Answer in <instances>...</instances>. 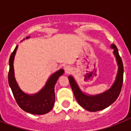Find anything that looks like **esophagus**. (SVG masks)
Here are the masks:
<instances>
[{
	"instance_id": "1",
	"label": "esophagus",
	"mask_w": 131,
	"mask_h": 131,
	"mask_svg": "<svg viewBox=\"0 0 131 131\" xmlns=\"http://www.w3.org/2000/svg\"><path fill=\"white\" fill-rule=\"evenodd\" d=\"M64 71H65L66 73H69L71 71V68L69 65H65L64 67Z\"/></svg>"
}]
</instances>
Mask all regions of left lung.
<instances>
[{"label":"left lung","mask_w":131,"mask_h":131,"mask_svg":"<svg viewBox=\"0 0 131 131\" xmlns=\"http://www.w3.org/2000/svg\"><path fill=\"white\" fill-rule=\"evenodd\" d=\"M111 47L114 49V55L116 56L118 64V73L116 82L110 90L101 94L96 96H88L84 94L80 90L78 84L75 82L73 78L69 77L70 85L73 91L77 101L85 110L89 112H97L107 107L114 103L120 94L123 84L124 67L121 57L119 55L118 50L116 45L112 44Z\"/></svg>","instance_id":"obj_1"}]
</instances>
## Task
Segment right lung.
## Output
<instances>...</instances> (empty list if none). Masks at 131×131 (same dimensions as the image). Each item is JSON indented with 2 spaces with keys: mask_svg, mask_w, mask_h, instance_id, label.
I'll return each instance as SVG.
<instances>
[{
  "mask_svg": "<svg viewBox=\"0 0 131 131\" xmlns=\"http://www.w3.org/2000/svg\"><path fill=\"white\" fill-rule=\"evenodd\" d=\"M26 38L28 39L29 37ZM17 48V46H16L11 53L9 61V71L8 73V82L11 91L13 92V96L17 105L24 111L30 114L37 115L47 114L52 110L55 101V84H56L60 76L63 74L64 70L60 69L53 74L49 78L45 87L39 92L33 95H28L19 89L14 78L13 64Z\"/></svg>",
  "mask_w": 131,
  "mask_h": 131,
  "instance_id": "1",
  "label": "right lung"
}]
</instances>
